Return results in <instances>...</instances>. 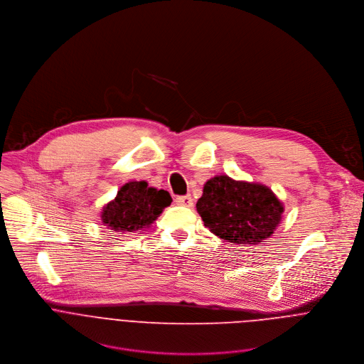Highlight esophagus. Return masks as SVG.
<instances>
[{"label": "esophagus", "mask_w": 364, "mask_h": 364, "mask_svg": "<svg viewBox=\"0 0 364 364\" xmlns=\"http://www.w3.org/2000/svg\"><path fill=\"white\" fill-rule=\"evenodd\" d=\"M175 202H176L178 205H182V206H192V205H193V199H192L191 195L178 196V198L175 199Z\"/></svg>", "instance_id": "esophagus-1"}]
</instances>
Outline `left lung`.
<instances>
[{
  "mask_svg": "<svg viewBox=\"0 0 364 364\" xmlns=\"http://www.w3.org/2000/svg\"><path fill=\"white\" fill-rule=\"evenodd\" d=\"M196 210L220 239L257 245L272 236L284 209L267 186L218 175L205 183Z\"/></svg>",
  "mask_w": 364,
  "mask_h": 364,
  "instance_id": "left-lung-1",
  "label": "left lung"
}]
</instances>
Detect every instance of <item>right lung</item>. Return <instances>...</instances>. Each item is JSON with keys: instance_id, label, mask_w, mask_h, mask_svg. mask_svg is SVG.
Segmentation results:
<instances>
[{"instance_id": "add662e5", "label": "right lung", "mask_w": 364, "mask_h": 364, "mask_svg": "<svg viewBox=\"0 0 364 364\" xmlns=\"http://www.w3.org/2000/svg\"><path fill=\"white\" fill-rule=\"evenodd\" d=\"M171 202L169 192L151 188L145 181H132L125 183L117 198L104 206L101 219L111 230L135 232L149 228Z\"/></svg>"}]
</instances>
